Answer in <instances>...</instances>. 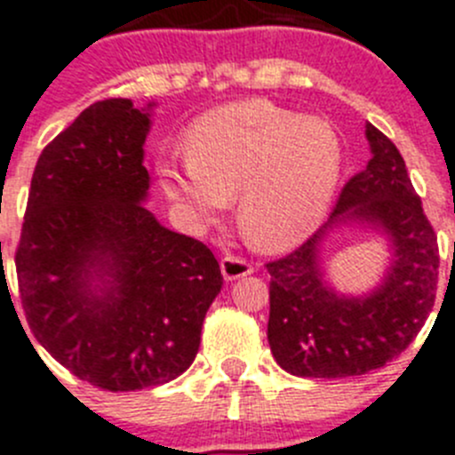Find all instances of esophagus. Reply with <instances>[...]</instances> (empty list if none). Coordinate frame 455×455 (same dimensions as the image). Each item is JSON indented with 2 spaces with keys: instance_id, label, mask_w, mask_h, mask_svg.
<instances>
[{
  "instance_id": "34e87169",
  "label": "esophagus",
  "mask_w": 455,
  "mask_h": 455,
  "mask_svg": "<svg viewBox=\"0 0 455 455\" xmlns=\"http://www.w3.org/2000/svg\"><path fill=\"white\" fill-rule=\"evenodd\" d=\"M220 267H222V276L227 278V281H235V278H243V276H247V274L253 272V265L249 263V260L231 256V253H227V256L222 258Z\"/></svg>"
}]
</instances>
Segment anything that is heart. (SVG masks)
Here are the masks:
<instances>
[{
	"label": "heart",
	"instance_id": "obj_1",
	"mask_svg": "<svg viewBox=\"0 0 455 455\" xmlns=\"http://www.w3.org/2000/svg\"><path fill=\"white\" fill-rule=\"evenodd\" d=\"M186 165L165 161L158 181L199 224L218 222L237 197V228L260 251L299 244L322 224L342 177V140L319 117L265 100L204 113L186 133Z\"/></svg>",
	"mask_w": 455,
	"mask_h": 455
}]
</instances>
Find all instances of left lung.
<instances>
[{
    "label": "left lung",
    "instance_id": "left-lung-1",
    "mask_svg": "<svg viewBox=\"0 0 455 455\" xmlns=\"http://www.w3.org/2000/svg\"><path fill=\"white\" fill-rule=\"evenodd\" d=\"M365 136L370 163L342 188L329 222L267 265L269 349L294 376L347 379L379 370L411 345L435 304V231L399 149L371 124ZM342 223L367 226L391 243L387 276L360 298L339 295L325 281L321 244Z\"/></svg>",
    "mask_w": 455,
    "mask_h": 455
}]
</instances>
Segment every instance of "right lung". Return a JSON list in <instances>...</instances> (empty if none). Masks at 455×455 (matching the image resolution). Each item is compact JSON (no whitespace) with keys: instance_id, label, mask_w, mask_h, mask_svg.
Instances as JSON below:
<instances>
[{"instance_id":"1","label":"right lung","mask_w":455,"mask_h":455,"mask_svg":"<svg viewBox=\"0 0 455 455\" xmlns=\"http://www.w3.org/2000/svg\"><path fill=\"white\" fill-rule=\"evenodd\" d=\"M151 106L97 101L44 147L15 251L34 338L108 392L181 376L222 290L211 249L145 208Z\"/></svg>"}]
</instances>
